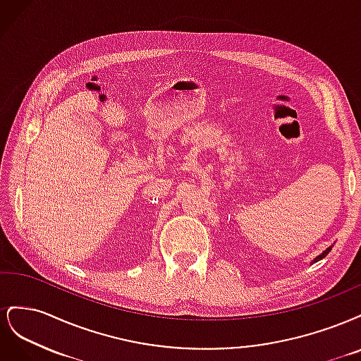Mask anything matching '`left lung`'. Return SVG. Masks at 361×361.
Masks as SVG:
<instances>
[{
    "label": "left lung",
    "mask_w": 361,
    "mask_h": 361,
    "mask_svg": "<svg viewBox=\"0 0 361 361\" xmlns=\"http://www.w3.org/2000/svg\"><path fill=\"white\" fill-rule=\"evenodd\" d=\"M331 248H333V247H329V248H326L325 251H322V253H321V255H319L318 257H314V259H313V262H312V264H314V262H318V260L324 259V257H325L326 255H329V253H330V251H331Z\"/></svg>",
    "instance_id": "obj_1"
}]
</instances>
